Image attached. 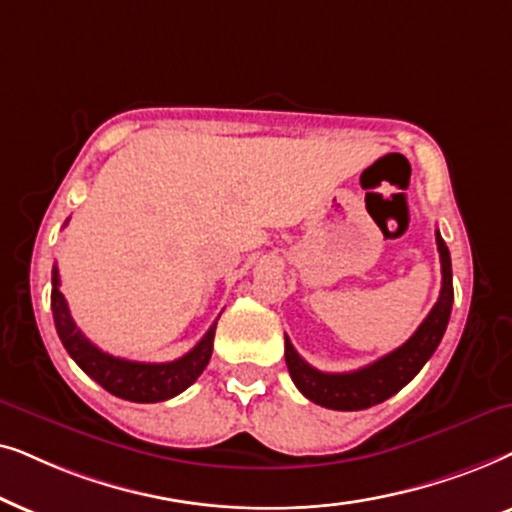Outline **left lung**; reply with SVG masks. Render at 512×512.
<instances>
[{"instance_id": "1", "label": "left lung", "mask_w": 512, "mask_h": 512, "mask_svg": "<svg viewBox=\"0 0 512 512\" xmlns=\"http://www.w3.org/2000/svg\"><path fill=\"white\" fill-rule=\"evenodd\" d=\"M435 243H438L442 264V288L438 302L424 318V323L417 327V332L403 346L386 353L384 358L374 360L372 365L360 367L356 372H320L306 363L295 351V346L290 344V339L285 337V365H288L295 386L311 403L339 412L367 410V407L384 403L417 377L426 360L438 349L442 335H445L454 302L452 257H449L440 231H435Z\"/></svg>"}]
</instances>
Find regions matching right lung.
<instances>
[{
	"mask_svg": "<svg viewBox=\"0 0 512 512\" xmlns=\"http://www.w3.org/2000/svg\"><path fill=\"white\" fill-rule=\"evenodd\" d=\"M51 283V311L60 342L88 377L98 381L105 391L117 398L131 400V403H161V400L173 398L192 386L206 370L208 360L213 356L215 325L182 358L170 360V363H135V360L109 356L88 342L70 316L63 292H60L58 267H53Z\"/></svg>",
	"mask_w": 512,
	"mask_h": 512,
	"instance_id": "obj_1",
	"label": "right lung"
}]
</instances>
